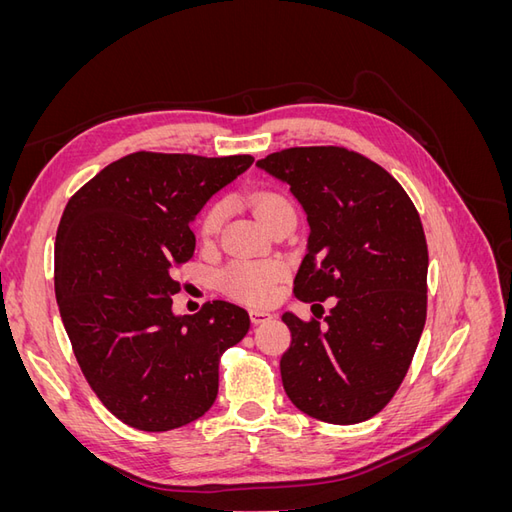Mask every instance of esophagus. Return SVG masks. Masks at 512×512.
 Returning <instances> with one entry per match:
<instances>
[{"label":"esophagus","instance_id":"esophagus-1","mask_svg":"<svg viewBox=\"0 0 512 512\" xmlns=\"http://www.w3.org/2000/svg\"><path fill=\"white\" fill-rule=\"evenodd\" d=\"M250 318H252V322H254V324H260V322H267V320H271L273 316H271L269 312H265V309H252V312H250Z\"/></svg>","mask_w":512,"mask_h":512}]
</instances>
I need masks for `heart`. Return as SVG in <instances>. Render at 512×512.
Returning a JSON list of instances; mask_svg holds the SVG:
<instances>
[{
  "instance_id": "obj_1",
  "label": "heart",
  "mask_w": 512,
  "mask_h": 512,
  "mask_svg": "<svg viewBox=\"0 0 512 512\" xmlns=\"http://www.w3.org/2000/svg\"><path fill=\"white\" fill-rule=\"evenodd\" d=\"M254 211L262 224L277 218L282 213H294L290 200L275 190H256L252 194ZM226 207L224 203H215L207 209L203 222H200V237L211 241L224 222ZM284 275V267L280 262H256V260H237L228 265L220 277L222 288L247 303H267L273 299Z\"/></svg>"
}]
</instances>
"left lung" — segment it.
<instances>
[{
	"label": "left lung",
	"instance_id": "obj_1",
	"mask_svg": "<svg viewBox=\"0 0 512 512\" xmlns=\"http://www.w3.org/2000/svg\"><path fill=\"white\" fill-rule=\"evenodd\" d=\"M256 164L288 183L307 213L294 297L335 299L322 322L282 316L292 335L284 391L318 421H367L404 382L425 327L429 256L418 211L397 179L346 147H292Z\"/></svg>",
	"mask_w": 512,
	"mask_h": 512
}]
</instances>
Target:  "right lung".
Returning a JSON list of instances; mask_svg holds the SVG:
<instances>
[{
    "mask_svg": "<svg viewBox=\"0 0 512 512\" xmlns=\"http://www.w3.org/2000/svg\"><path fill=\"white\" fill-rule=\"evenodd\" d=\"M252 156L136 151L87 181L61 215L55 297L83 376L119 421L170 431L218 397L220 356L250 329L243 307L173 314L175 267L194 256L190 222Z\"/></svg>",
    "mask_w": 512,
    "mask_h": 512,
    "instance_id": "obj_1",
    "label": "right lung"
}]
</instances>
